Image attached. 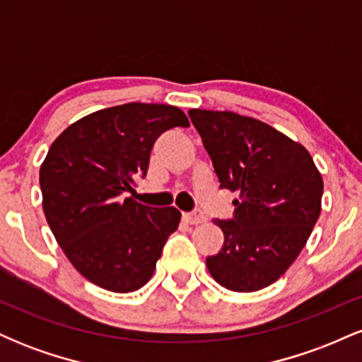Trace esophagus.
<instances>
[{
	"instance_id": "1",
	"label": "esophagus",
	"mask_w": 362,
	"mask_h": 362,
	"mask_svg": "<svg viewBox=\"0 0 362 362\" xmlns=\"http://www.w3.org/2000/svg\"><path fill=\"white\" fill-rule=\"evenodd\" d=\"M182 219H184L187 224H199V223L206 221L204 214H202L201 209H195V211H192V213H184L182 214Z\"/></svg>"
}]
</instances>
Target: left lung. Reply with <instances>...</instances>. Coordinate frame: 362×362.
Masks as SVG:
<instances>
[{"label": "left lung", "instance_id": "8db88e82", "mask_svg": "<svg viewBox=\"0 0 362 362\" xmlns=\"http://www.w3.org/2000/svg\"><path fill=\"white\" fill-rule=\"evenodd\" d=\"M219 187L238 192L233 218L214 219L224 243L206 259L218 284L267 288L296 260L322 211L323 180L310 153L288 136L233 112L189 110Z\"/></svg>", "mask_w": 362, "mask_h": 362}]
</instances>
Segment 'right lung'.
<instances>
[{"label":"right lung","instance_id":"right-lung-1","mask_svg":"<svg viewBox=\"0 0 362 362\" xmlns=\"http://www.w3.org/2000/svg\"><path fill=\"white\" fill-rule=\"evenodd\" d=\"M173 127H189V120L163 103L93 112L54 141L40 167L49 228L74 269L103 289L131 293L146 284L177 230L175 207L126 197L146 177L155 141Z\"/></svg>","mask_w":362,"mask_h":362}]
</instances>
